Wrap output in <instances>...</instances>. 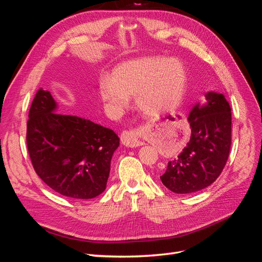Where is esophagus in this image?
I'll list each match as a JSON object with an SVG mask.
<instances>
[{"instance_id":"esophagus-1","label":"esophagus","mask_w":262,"mask_h":262,"mask_svg":"<svg viewBox=\"0 0 262 262\" xmlns=\"http://www.w3.org/2000/svg\"><path fill=\"white\" fill-rule=\"evenodd\" d=\"M121 142L123 145L129 147H137L143 144V142L140 140V137L134 129L123 131L121 134Z\"/></svg>"}]
</instances>
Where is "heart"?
I'll return each instance as SVG.
<instances>
[{
	"instance_id": "obj_1",
	"label": "heart",
	"mask_w": 262,
	"mask_h": 262,
	"mask_svg": "<svg viewBox=\"0 0 262 262\" xmlns=\"http://www.w3.org/2000/svg\"><path fill=\"white\" fill-rule=\"evenodd\" d=\"M186 86V70L178 60L152 57L117 67L110 78H101L98 92L113 114L122 112L129 104V96H136L142 113L157 116L180 105Z\"/></svg>"
}]
</instances>
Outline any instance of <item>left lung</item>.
Returning a JSON list of instances; mask_svg holds the SVG:
<instances>
[{"mask_svg":"<svg viewBox=\"0 0 262 262\" xmlns=\"http://www.w3.org/2000/svg\"><path fill=\"white\" fill-rule=\"evenodd\" d=\"M207 104L189 114L191 138L177 158L161 173L163 185L180 194L207 188L224 169L232 145V113L222 94L208 93Z\"/></svg>","mask_w":262,"mask_h":262,"instance_id":"left-lung-1","label":"left lung"}]
</instances>
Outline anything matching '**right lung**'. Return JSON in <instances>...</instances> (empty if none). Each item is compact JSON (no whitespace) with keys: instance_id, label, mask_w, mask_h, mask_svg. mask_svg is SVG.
Segmentation results:
<instances>
[{"instance_id":"obj_1","label":"right lung","mask_w":262,"mask_h":262,"mask_svg":"<svg viewBox=\"0 0 262 262\" xmlns=\"http://www.w3.org/2000/svg\"><path fill=\"white\" fill-rule=\"evenodd\" d=\"M50 92L39 89L31 102L26 141L37 175L55 192L92 199L104 192L119 138L89 119L55 113Z\"/></svg>"}]
</instances>
